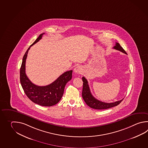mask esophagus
<instances>
[{"instance_id":"34e87169","label":"esophagus","mask_w":148,"mask_h":148,"mask_svg":"<svg viewBox=\"0 0 148 148\" xmlns=\"http://www.w3.org/2000/svg\"><path fill=\"white\" fill-rule=\"evenodd\" d=\"M74 72L76 73H77V74H80L82 72V69L81 67L79 66H77L74 68Z\"/></svg>"}]
</instances>
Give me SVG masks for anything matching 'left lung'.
Here are the masks:
<instances>
[{"instance_id": "obj_1", "label": "left lung", "mask_w": 148, "mask_h": 148, "mask_svg": "<svg viewBox=\"0 0 148 148\" xmlns=\"http://www.w3.org/2000/svg\"><path fill=\"white\" fill-rule=\"evenodd\" d=\"M113 48L118 51H121L125 54H127L126 51H124L123 48L121 47L119 43L116 42L115 45L113 47ZM82 81L83 82V86L82 90V97L86 104L92 109H97V110H103L107 109L114 107L115 106L119 105L120 103L123 101L122 100L116 101L115 102L106 103L100 101L99 100H97L92 95L90 92V89L89 85L88 84V82L87 79L84 77H82Z\"/></svg>"}]
</instances>
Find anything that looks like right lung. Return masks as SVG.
I'll return each mask as SVG.
<instances>
[{
    "label": "right lung",
    "mask_w": 148,
    "mask_h": 148,
    "mask_svg": "<svg viewBox=\"0 0 148 148\" xmlns=\"http://www.w3.org/2000/svg\"><path fill=\"white\" fill-rule=\"evenodd\" d=\"M44 34H40L26 51L20 69V81L25 93L32 102L40 106H51L57 104L63 97L65 86L72 77L73 71L64 73L51 84L43 86L34 84L28 78L25 72L28 52L31 46L42 39Z\"/></svg>",
    "instance_id": "add662e5"
}]
</instances>
